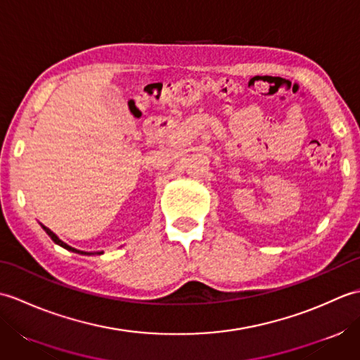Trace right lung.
<instances>
[{"mask_svg":"<svg viewBox=\"0 0 360 360\" xmlns=\"http://www.w3.org/2000/svg\"><path fill=\"white\" fill-rule=\"evenodd\" d=\"M41 227H43V231H44L46 233H48V235L51 236V240H52L53 243H56V244H58V246H62V248H65L66 250H71V252H75V254H80V255H93V254H96V252H85V250H79V249H75V248H71V246H70V244H66L65 241H62V240H60V238H58V236H57L56 233H53V232L51 231V229H48V227H46V226H43V224H41ZM97 254H98V255H101V254H103V252H97Z\"/></svg>","mask_w":360,"mask_h":360,"instance_id":"obj_1","label":"right lung"}]
</instances>
